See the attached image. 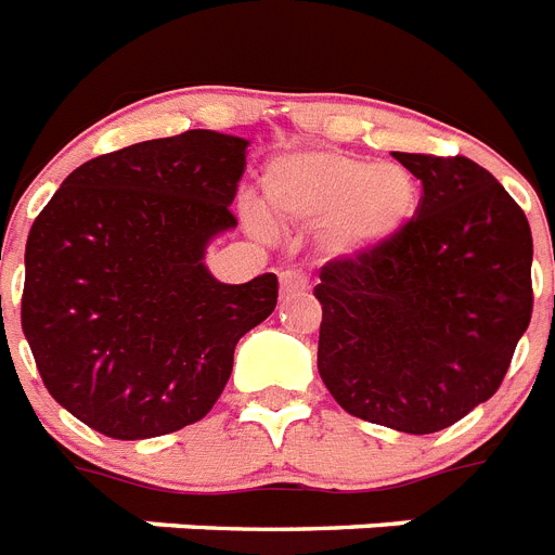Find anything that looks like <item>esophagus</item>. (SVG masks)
I'll return each mask as SVG.
<instances>
[{
	"label": "esophagus",
	"mask_w": 555,
	"mask_h": 555,
	"mask_svg": "<svg viewBox=\"0 0 555 555\" xmlns=\"http://www.w3.org/2000/svg\"><path fill=\"white\" fill-rule=\"evenodd\" d=\"M309 292V278L300 269H286L281 274V298H295V295H304Z\"/></svg>",
	"instance_id": "34e87169"
}]
</instances>
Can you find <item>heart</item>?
<instances>
[{"instance_id":"1","label":"heart","mask_w":555,"mask_h":555,"mask_svg":"<svg viewBox=\"0 0 555 555\" xmlns=\"http://www.w3.org/2000/svg\"><path fill=\"white\" fill-rule=\"evenodd\" d=\"M266 206L292 223H330L335 255H366L410 220L412 177L338 152L292 154L266 171Z\"/></svg>"}]
</instances>
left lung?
I'll return each instance as SVG.
<instances>
[{
	"instance_id": "obj_1",
	"label": "left lung",
	"mask_w": 555,
	"mask_h": 555,
	"mask_svg": "<svg viewBox=\"0 0 555 555\" xmlns=\"http://www.w3.org/2000/svg\"><path fill=\"white\" fill-rule=\"evenodd\" d=\"M415 215L321 269L318 372L354 418L427 436L502 387L533 314L525 211L473 159L403 154Z\"/></svg>"
}]
</instances>
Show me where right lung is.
Instances as JSON below:
<instances>
[{
  "mask_svg": "<svg viewBox=\"0 0 555 555\" xmlns=\"http://www.w3.org/2000/svg\"><path fill=\"white\" fill-rule=\"evenodd\" d=\"M246 140L183 131L88 159L30 225L22 332L42 384L119 441L201 421L234 347L278 306L272 272L229 286L206 243L237 225Z\"/></svg>",
  "mask_w": 555,
  "mask_h": 555,
  "instance_id": "right-lung-1",
  "label": "right lung"
}]
</instances>
